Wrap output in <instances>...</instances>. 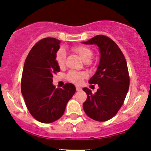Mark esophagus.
<instances>
[{
    "label": "esophagus",
    "mask_w": 151,
    "mask_h": 151,
    "mask_svg": "<svg viewBox=\"0 0 151 151\" xmlns=\"http://www.w3.org/2000/svg\"><path fill=\"white\" fill-rule=\"evenodd\" d=\"M76 90H77V91H80L82 90V88H80V87L77 86V87H76Z\"/></svg>",
    "instance_id": "34e87169"
}]
</instances>
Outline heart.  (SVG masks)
<instances>
[{
  "label": "heart",
  "instance_id": "b5f03b06",
  "mask_svg": "<svg viewBox=\"0 0 151 151\" xmlns=\"http://www.w3.org/2000/svg\"><path fill=\"white\" fill-rule=\"evenodd\" d=\"M72 50L75 52L76 53L78 54V55L83 59L84 61L90 60L93 56V52L90 48L88 47L82 46H75L72 48ZM66 58V52L64 49L61 48L56 53L55 60L57 62V64L58 65L59 67L62 68L65 66ZM87 77L86 73L85 72H77V71H71L68 73V80L72 83L75 84H80L83 82V80L85 77Z\"/></svg>",
  "mask_w": 151,
  "mask_h": 151
}]
</instances>
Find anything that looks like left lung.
<instances>
[{"mask_svg": "<svg viewBox=\"0 0 151 151\" xmlns=\"http://www.w3.org/2000/svg\"><path fill=\"white\" fill-rule=\"evenodd\" d=\"M85 45H96L99 47L100 60L90 84H97L99 89L92 93L88 88L83 109L88 117L96 121H106L116 115L121 107L129 88L127 63L123 52L110 38L104 35L94 36Z\"/></svg>", "mask_w": 151, "mask_h": 151, "instance_id": "obj_1", "label": "left lung"}]
</instances>
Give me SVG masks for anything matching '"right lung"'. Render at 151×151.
Wrapping results in <instances>:
<instances>
[{"label": "right lung", "mask_w": 151, "mask_h": 151, "mask_svg": "<svg viewBox=\"0 0 151 151\" xmlns=\"http://www.w3.org/2000/svg\"><path fill=\"white\" fill-rule=\"evenodd\" d=\"M60 43L54 38L42 39L31 49L24 64L21 91L30 113L41 123L59 119L76 92L71 83H66L63 89L52 84L53 75L60 71L55 60Z\"/></svg>", "instance_id": "right-lung-1"}]
</instances>
